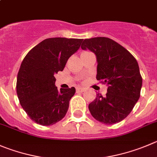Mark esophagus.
<instances>
[{
    "label": "esophagus",
    "mask_w": 157,
    "mask_h": 157,
    "mask_svg": "<svg viewBox=\"0 0 157 157\" xmlns=\"http://www.w3.org/2000/svg\"><path fill=\"white\" fill-rule=\"evenodd\" d=\"M76 90H77V93H82V92H83L85 90V89L83 88V87H77Z\"/></svg>",
    "instance_id": "34e87169"
}]
</instances>
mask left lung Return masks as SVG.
<instances>
[{
  "label": "left lung",
  "mask_w": 157,
  "mask_h": 157,
  "mask_svg": "<svg viewBox=\"0 0 157 157\" xmlns=\"http://www.w3.org/2000/svg\"><path fill=\"white\" fill-rule=\"evenodd\" d=\"M81 48L94 52L97 80L108 85L106 96L98 94L89 105L90 114L105 125L122 121L140 97L143 79L136 58L118 42L106 37L84 39Z\"/></svg>",
  "instance_id": "obj_1"
}]
</instances>
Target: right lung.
<instances>
[{
	"label": "right lung",
	"mask_w": 157,
	"mask_h": 157,
	"mask_svg": "<svg viewBox=\"0 0 157 157\" xmlns=\"http://www.w3.org/2000/svg\"><path fill=\"white\" fill-rule=\"evenodd\" d=\"M83 39L49 38L32 48L21 62L16 91L28 116L39 125H53L64 118L75 94L74 87L58 90L54 77L63 71L68 59Z\"/></svg>",
	"instance_id": "obj_1"
}]
</instances>
